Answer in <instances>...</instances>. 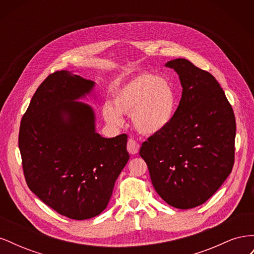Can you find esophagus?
Wrapping results in <instances>:
<instances>
[{"instance_id":"1","label":"esophagus","mask_w":254,"mask_h":254,"mask_svg":"<svg viewBox=\"0 0 254 254\" xmlns=\"http://www.w3.org/2000/svg\"><path fill=\"white\" fill-rule=\"evenodd\" d=\"M140 148V144L137 143L134 139H129L127 142V150L129 153H131V155H134L137 151H139Z\"/></svg>"}]
</instances>
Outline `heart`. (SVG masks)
<instances>
[{
  "label": "heart",
  "instance_id": "b5f03b06",
  "mask_svg": "<svg viewBox=\"0 0 254 254\" xmlns=\"http://www.w3.org/2000/svg\"><path fill=\"white\" fill-rule=\"evenodd\" d=\"M113 106L103 107L105 120L121 125L122 114H131L134 127L144 134H156L165 129L173 120L176 94L172 84L163 77L150 73L136 75L113 96Z\"/></svg>",
  "mask_w": 254,
  "mask_h": 254
}]
</instances>
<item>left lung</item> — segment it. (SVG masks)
<instances>
[{
  "mask_svg": "<svg viewBox=\"0 0 254 254\" xmlns=\"http://www.w3.org/2000/svg\"><path fill=\"white\" fill-rule=\"evenodd\" d=\"M182 97L172 122L140 149L160 197L177 209L204 203L232 172L236 123L214 76L184 58L168 61Z\"/></svg>",
  "mask_w": 254,
  "mask_h": 254,
  "instance_id": "1",
  "label": "left lung"
}]
</instances>
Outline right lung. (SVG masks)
Instances as JSON below:
<instances>
[{
    "label": "right lung",
    "mask_w": 254,
    "mask_h": 254,
    "mask_svg": "<svg viewBox=\"0 0 254 254\" xmlns=\"http://www.w3.org/2000/svg\"><path fill=\"white\" fill-rule=\"evenodd\" d=\"M94 81L68 71L50 74L21 121L19 148L29 190L64 216L101 214L129 160L127 134L106 139L95 131L94 111L76 102Z\"/></svg>",
    "instance_id": "obj_1"
}]
</instances>
